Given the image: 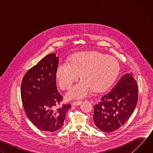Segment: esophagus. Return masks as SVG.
Returning a JSON list of instances; mask_svg holds the SVG:
<instances>
[{
  "label": "esophagus",
  "mask_w": 153,
  "mask_h": 153,
  "mask_svg": "<svg viewBox=\"0 0 153 153\" xmlns=\"http://www.w3.org/2000/svg\"><path fill=\"white\" fill-rule=\"evenodd\" d=\"M81 103H82V101H81V100H76V101L73 102L72 104H73V105H74V106H77V105H80Z\"/></svg>",
  "instance_id": "1"
}]
</instances>
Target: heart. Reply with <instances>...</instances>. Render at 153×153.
Returning a JSON list of instances; mask_svg holds the SVG:
<instances>
[{"label":"heart","instance_id":"1","mask_svg":"<svg viewBox=\"0 0 153 153\" xmlns=\"http://www.w3.org/2000/svg\"><path fill=\"white\" fill-rule=\"evenodd\" d=\"M120 70L117 59L97 51L83 52L74 55L70 62H60L56 70V79L62 90L69 89L81 73L83 81L68 93L69 99L86 96L93 88L102 91L110 86Z\"/></svg>","mask_w":153,"mask_h":153}]
</instances>
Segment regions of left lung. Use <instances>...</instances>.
<instances>
[{
  "mask_svg": "<svg viewBox=\"0 0 153 153\" xmlns=\"http://www.w3.org/2000/svg\"><path fill=\"white\" fill-rule=\"evenodd\" d=\"M137 100L138 86L134 75L126 74L94 106L95 125L103 132L114 131L131 116Z\"/></svg>",
  "mask_w": 153,
  "mask_h": 153,
  "instance_id": "8db88e82",
  "label": "left lung"
}]
</instances>
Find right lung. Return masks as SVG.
I'll list each match as a JSON object with an SVG mask.
<instances>
[{
  "label": "right lung",
  "mask_w": 153,
  "mask_h": 153,
  "mask_svg": "<svg viewBox=\"0 0 153 153\" xmlns=\"http://www.w3.org/2000/svg\"><path fill=\"white\" fill-rule=\"evenodd\" d=\"M58 65L56 54H48L25 73L21 84L22 102L28 118L45 132L53 133L60 129L71 107L70 104L60 105L63 97L58 93L56 85Z\"/></svg>",
  "instance_id": "obj_1"
}]
</instances>
